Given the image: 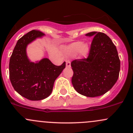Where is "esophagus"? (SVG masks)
<instances>
[{"label":"esophagus","instance_id":"1","mask_svg":"<svg viewBox=\"0 0 133 133\" xmlns=\"http://www.w3.org/2000/svg\"><path fill=\"white\" fill-rule=\"evenodd\" d=\"M66 67H70L71 66L70 61H68V60L66 61Z\"/></svg>","mask_w":133,"mask_h":133}]
</instances>
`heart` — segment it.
Wrapping results in <instances>:
<instances>
[{
  "label": "heart",
  "mask_w": 133,
  "mask_h": 133,
  "mask_svg": "<svg viewBox=\"0 0 133 133\" xmlns=\"http://www.w3.org/2000/svg\"><path fill=\"white\" fill-rule=\"evenodd\" d=\"M64 52L68 56H75L76 54L80 56L86 57L90 53V46L87 43H83L82 42H76L71 43L69 45L63 47Z\"/></svg>",
  "instance_id": "b5f03b06"
}]
</instances>
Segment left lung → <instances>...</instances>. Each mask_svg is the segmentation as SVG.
Segmentation results:
<instances>
[{"label": "left lung", "mask_w": 133, "mask_h": 133, "mask_svg": "<svg viewBox=\"0 0 133 133\" xmlns=\"http://www.w3.org/2000/svg\"><path fill=\"white\" fill-rule=\"evenodd\" d=\"M94 36L87 58L74 60L72 83L79 94L89 97L101 96L108 92L117 81L120 61L116 46L106 34L91 32Z\"/></svg>", "instance_id": "obj_1"}]
</instances>
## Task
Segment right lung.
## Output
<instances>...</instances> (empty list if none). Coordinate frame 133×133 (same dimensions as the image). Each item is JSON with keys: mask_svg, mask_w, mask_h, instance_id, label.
<instances>
[{"mask_svg": "<svg viewBox=\"0 0 133 133\" xmlns=\"http://www.w3.org/2000/svg\"><path fill=\"white\" fill-rule=\"evenodd\" d=\"M45 34L32 30L18 40L9 65V78L15 90L31 101H40L51 94L54 81L66 66L54 65L48 58L32 62L27 55L26 49L29 43Z\"/></svg>", "mask_w": 133, "mask_h": 133, "instance_id": "add662e5", "label": "right lung"}]
</instances>
